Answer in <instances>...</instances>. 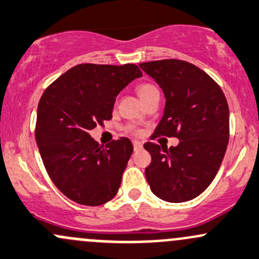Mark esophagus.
<instances>
[{"instance_id":"esophagus-1","label":"esophagus","mask_w":259,"mask_h":259,"mask_svg":"<svg viewBox=\"0 0 259 259\" xmlns=\"http://www.w3.org/2000/svg\"><path fill=\"white\" fill-rule=\"evenodd\" d=\"M133 147H135L136 151H138V149H141L142 147H143V144H142L140 141H133Z\"/></svg>"}]
</instances>
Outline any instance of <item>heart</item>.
Masks as SVG:
<instances>
[{
  "mask_svg": "<svg viewBox=\"0 0 259 259\" xmlns=\"http://www.w3.org/2000/svg\"><path fill=\"white\" fill-rule=\"evenodd\" d=\"M157 90V88H154L153 85H149V84H143L141 85L140 88H138V94H140L141 97L148 95L149 93H152V91H155Z\"/></svg>",
  "mask_w": 259,
  "mask_h": 259,
  "instance_id": "1",
  "label": "heart"
}]
</instances>
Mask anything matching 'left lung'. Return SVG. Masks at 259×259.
<instances>
[{"mask_svg": "<svg viewBox=\"0 0 259 259\" xmlns=\"http://www.w3.org/2000/svg\"><path fill=\"white\" fill-rule=\"evenodd\" d=\"M165 99L154 136L178 137L177 147L147 142L152 162L146 178L152 193L168 202L199 196L213 180L226 153L230 112L220 86L197 66L177 59L141 63Z\"/></svg>", "mask_w": 259, "mask_h": 259, "instance_id": "left-lung-1", "label": "left lung"}]
</instances>
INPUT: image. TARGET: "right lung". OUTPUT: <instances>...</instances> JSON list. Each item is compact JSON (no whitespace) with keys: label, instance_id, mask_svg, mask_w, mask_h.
<instances>
[{"label":"right lung","instance_id":"obj_1","mask_svg":"<svg viewBox=\"0 0 259 259\" xmlns=\"http://www.w3.org/2000/svg\"><path fill=\"white\" fill-rule=\"evenodd\" d=\"M141 76L135 64H80L40 97L35 126L40 157L55 186L77 204L99 206L117 194L132 142L122 137L102 147L89 132L112 118L116 97Z\"/></svg>","mask_w":259,"mask_h":259}]
</instances>
